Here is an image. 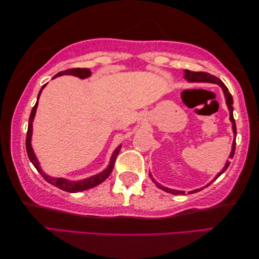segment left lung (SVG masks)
Listing matches in <instances>:
<instances>
[{"instance_id":"obj_1","label":"left lung","mask_w":259,"mask_h":259,"mask_svg":"<svg viewBox=\"0 0 259 259\" xmlns=\"http://www.w3.org/2000/svg\"><path fill=\"white\" fill-rule=\"evenodd\" d=\"M185 78L187 79V80H189V81H203V82H213V83H218L219 86L223 88L224 94H225V97H226L227 107H228V110H230V118H231V121H232V124H233V131H234V134H236L235 120H234V117H233V97H232V95H231V93L228 92L227 87L225 86V84L223 83L222 80H219L217 77H214V75H212V74L206 73V72H201V71H200V72H194V71H189V70H186V71H185ZM234 152H235V140H234V142H233V148H232V152H231V155H230V158H233V156H234ZM230 163H231L230 160H227L225 167H224L223 171L220 172L217 177H215V179H217V178H218L220 175H223V173L226 171L227 167L230 166ZM149 176H150V175H149ZM150 177H151V176H150ZM155 184L157 185L160 189H163V190H165V192H167V193H171V194H175V195H178V194H185V192H180V190H175V189H169V188L164 187V186H160V185H158L156 181H155ZM209 185H210V184H209ZM209 185H207V186H209ZM198 190H200V189L193 190L192 193L198 192Z\"/></svg>"}]
</instances>
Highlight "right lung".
<instances>
[{
  "instance_id": "add662e5",
  "label": "right lung",
  "mask_w": 259,
  "mask_h": 259,
  "mask_svg": "<svg viewBox=\"0 0 259 259\" xmlns=\"http://www.w3.org/2000/svg\"><path fill=\"white\" fill-rule=\"evenodd\" d=\"M63 74H70V75H74V77H78V78H87L91 75V71L90 69H80V67H75V69H69V70H65V71H62L55 75V78L56 77H61ZM46 84H44L41 88V91L39 93V95H37V100H39L40 94L42 90H44ZM36 108H37V101L35 105H34L33 109H32V112H31V116H29V120H28V127H27V135H26V151H27V156L29 160H31L32 164L34 165V167L37 169V172L40 173V175L44 177V179L49 182V184H52L55 187H57L59 189L64 190V192H69V193H77V192H82V190H86V189H90L95 187V186L100 185L101 182H103L107 178L110 176V173L112 172L113 166H114V162H116V158L118 154H119V150H120V146L117 147V149L113 151V155L111 157V160H110V165L108 166L107 169H104L103 172H101L100 175H96L94 177H91L88 178V179H84L81 181H69L66 179H63V178H52V177H48L47 175H45L44 172H42V169L39 166V162H37V159L35 157V155H34L33 149L31 147V137H32V121L34 119V116H35V111H36Z\"/></svg>"
}]
</instances>
